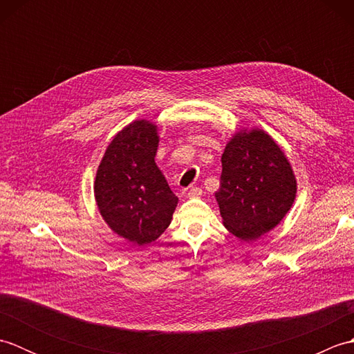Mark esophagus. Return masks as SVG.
Returning <instances> with one entry per match:
<instances>
[{
	"instance_id": "1",
	"label": "esophagus",
	"mask_w": 354,
	"mask_h": 354,
	"mask_svg": "<svg viewBox=\"0 0 354 354\" xmlns=\"http://www.w3.org/2000/svg\"><path fill=\"white\" fill-rule=\"evenodd\" d=\"M201 194H202V190L199 187H192L189 190V198H201Z\"/></svg>"
}]
</instances>
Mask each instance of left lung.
<instances>
[{
	"instance_id": "8db88e82",
	"label": "left lung",
	"mask_w": 354,
	"mask_h": 354,
	"mask_svg": "<svg viewBox=\"0 0 354 354\" xmlns=\"http://www.w3.org/2000/svg\"><path fill=\"white\" fill-rule=\"evenodd\" d=\"M297 194V179L280 146L261 129L236 132L222 155L214 193L223 225L245 242L283 221Z\"/></svg>"
}]
</instances>
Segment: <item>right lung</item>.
<instances>
[{
  "instance_id": "right-lung-1",
  "label": "right lung",
  "mask_w": 354,
  "mask_h": 354,
  "mask_svg": "<svg viewBox=\"0 0 354 354\" xmlns=\"http://www.w3.org/2000/svg\"><path fill=\"white\" fill-rule=\"evenodd\" d=\"M158 142V127L135 120L109 142L95 175L94 196L104 222L138 246L162 234L178 205L155 162Z\"/></svg>"
}]
</instances>
